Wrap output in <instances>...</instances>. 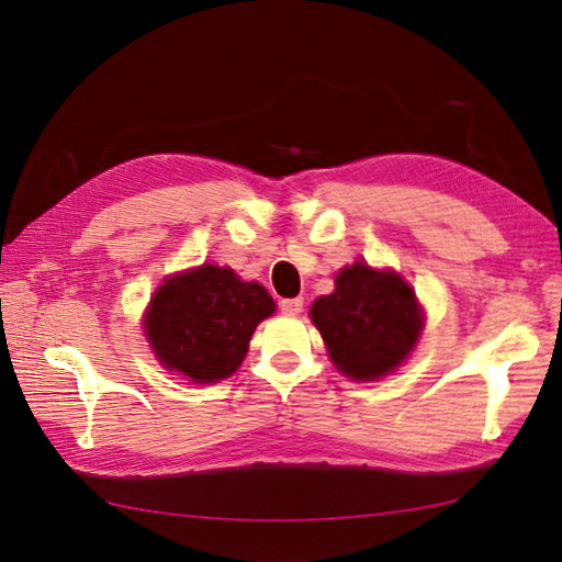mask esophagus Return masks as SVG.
<instances>
[{
  "label": "esophagus",
  "mask_w": 562,
  "mask_h": 562,
  "mask_svg": "<svg viewBox=\"0 0 562 562\" xmlns=\"http://www.w3.org/2000/svg\"><path fill=\"white\" fill-rule=\"evenodd\" d=\"M280 308H282V314L296 316L304 308V300L302 296H294V300H280Z\"/></svg>",
  "instance_id": "34e87169"
}]
</instances>
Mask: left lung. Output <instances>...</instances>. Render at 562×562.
<instances>
[{
	"label": "left lung",
	"mask_w": 562,
	"mask_h": 562,
	"mask_svg": "<svg viewBox=\"0 0 562 562\" xmlns=\"http://www.w3.org/2000/svg\"><path fill=\"white\" fill-rule=\"evenodd\" d=\"M312 321L330 360L345 376L372 381L396 369L420 336L423 318L413 290L396 272L367 262L340 270L336 292L312 304Z\"/></svg>",
	"instance_id": "left-lung-1"
}]
</instances>
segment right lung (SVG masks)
<instances>
[{
	"mask_svg": "<svg viewBox=\"0 0 562 562\" xmlns=\"http://www.w3.org/2000/svg\"><path fill=\"white\" fill-rule=\"evenodd\" d=\"M274 312L268 290L229 268L202 266L166 280L147 312V336L166 369L207 384L241 364L248 340Z\"/></svg>",
	"mask_w": 562,
	"mask_h": 562,
	"instance_id": "right-lung-1",
	"label": "right lung"
}]
</instances>
